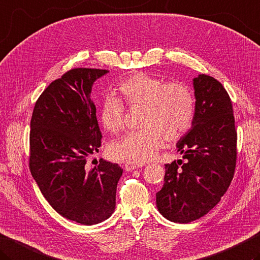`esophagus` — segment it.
I'll return each mask as SVG.
<instances>
[{"mask_svg":"<svg viewBox=\"0 0 260 260\" xmlns=\"http://www.w3.org/2000/svg\"><path fill=\"white\" fill-rule=\"evenodd\" d=\"M144 166V164H139V162H126L125 164V170L126 171H132L135 169H139V168H142Z\"/></svg>","mask_w":260,"mask_h":260,"instance_id":"1","label":"esophagus"}]
</instances>
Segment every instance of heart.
Listing matches in <instances>:
<instances>
[{"label": "heart", "instance_id": "heart-1", "mask_svg": "<svg viewBox=\"0 0 260 260\" xmlns=\"http://www.w3.org/2000/svg\"><path fill=\"white\" fill-rule=\"evenodd\" d=\"M120 99L131 107H143L140 131L131 132L109 145L115 160L145 162L165 144L176 142L190 129L195 118V96L185 83H166L156 76L135 73L117 86ZM99 119L110 133L124 128V106L119 99L107 96L100 105Z\"/></svg>", "mask_w": 260, "mask_h": 260}]
</instances>
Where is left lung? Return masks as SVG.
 <instances>
[{"instance_id":"8db88e82","label":"left lung","mask_w":260,"mask_h":260,"mask_svg":"<svg viewBox=\"0 0 260 260\" xmlns=\"http://www.w3.org/2000/svg\"><path fill=\"white\" fill-rule=\"evenodd\" d=\"M195 118L177 143L182 159L166 165L156 207L168 220L189 223L207 214L225 194L235 175L237 132L226 90L210 75L192 80Z\"/></svg>"}]
</instances>
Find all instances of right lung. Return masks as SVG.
<instances>
[{"label":"right lung","instance_id":"obj_1","mask_svg":"<svg viewBox=\"0 0 260 260\" xmlns=\"http://www.w3.org/2000/svg\"><path fill=\"white\" fill-rule=\"evenodd\" d=\"M108 72L70 70L40 94L30 121L29 168L35 181L58 214L84 225L113 214L123 175L118 165L104 159L92 169L86 167L103 137L91 90Z\"/></svg>","mask_w":260,"mask_h":260}]
</instances>
